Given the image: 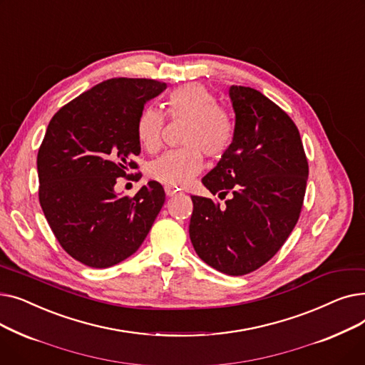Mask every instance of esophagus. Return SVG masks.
<instances>
[{
    "label": "esophagus",
    "mask_w": 365,
    "mask_h": 365,
    "mask_svg": "<svg viewBox=\"0 0 365 365\" xmlns=\"http://www.w3.org/2000/svg\"><path fill=\"white\" fill-rule=\"evenodd\" d=\"M176 194H179L178 189L171 187V186H165V195H167V197H175Z\"/></svg>",
    "instance_id": "1"
}]
</instances>
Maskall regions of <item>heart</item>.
Returning <instances> with one entry per match:
<instances>
[{
  "label": "heart",
  "mask_w": 365,
  "mask_h": 365,
  "mask_svg": "<svg viewBox=\"0 0 365 365\" xmlns=\"http://www.w3.org/2000/svg\"><path fill=\"white\" fill-rule=\"evenodd\" d=\"M165 115L171 120H187L182 143L185 148L171 149L149 165V176L171 187L185 186L202 168V153L220 158L231 148L235 125L229 112L217 106L216 96L205 86L190 83L173 90L165 101ZM164 115L158 109L145 108L136 124L138 139L149 152L161 145Z\"/></svg>",
  "instance_id": "1"
}]
</instances>
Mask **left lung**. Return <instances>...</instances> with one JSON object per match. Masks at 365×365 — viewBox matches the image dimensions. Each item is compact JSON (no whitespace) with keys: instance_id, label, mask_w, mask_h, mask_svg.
Wrapping results in <instances>:
<instances>
[{"instance_id":"1","label":"left lung","mask_w":365,"mask_h":365,"mask_svg":"<svg viewBox=\"0 0 365 365\" xmlns=\"http://www.w3.org/2000/svg\"><path fill=\"white\" fill-rule=\"evenodd\" d=\"M235 110L231 148L202 178L215 200L192 195L189 237L197 255L226 275L269 262L294 229L309 167L299 130L278 105L252 87L229 88Z\"/></svg>"}]
</instances>
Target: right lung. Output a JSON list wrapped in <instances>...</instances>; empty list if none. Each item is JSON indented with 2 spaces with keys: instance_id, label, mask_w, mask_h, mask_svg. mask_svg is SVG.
Masks as SVG:
<instances>
[{
  "instance_id": "obj_1",
  "label": "right lung",
  "mask_w": 365,
  "mask_h": 365,
  "mask_svg": "<svg viewBox=\"0 0 365 365\" xmlns=\"http://www.w3.org/2000/svg\"><path fill=\"white\" fill-rule=\"evenodd\" d=\"M165 88L157 80H106L62 106L47 127L36 157L38 197L56 240L86 266L102 269L136 253L165 201L155 180L134 197L113 189L138 170V118Z\"/></svg>"
}]
</instances>
